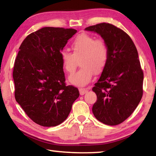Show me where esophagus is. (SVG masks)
I'll return each mask as SVG.
<instances>
[{
    "label": "esophagus",
    "mask_w": 156,
    "mask_h": 156,
    "mask_svg": "<svg viewBox=\"0 0 156 156\" xmlns=\"http://www.w3.org/2000/svg\"><path fill=\"white\" fill-rule=\"evenodd\" d=\"M79 91H80V95H84V94H86L87 92L88 91V89H84V88H80V89H79Z\"/></svg>",
    "instance_id": "obj_1"
}]
</instances>
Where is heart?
Returning a JSON list of instances; mask_svg holds the SVG:
<instances>
[{
  "mask_svg": "<svg viewBox=\"0 0 156 156\" xmlns=\"http://www.w3.org/2000/svg\"><path fill=\"white\" fill-rule=\"evenodd\" d=\"M71 48L73 54L67 50L60 53L62 67L66 72L72 74L77 67V60L81 58V68L69 80L74 85L84 86L91 80L94 73L99 74L104 70L109 58V49L103 41L87 34L76 36Z\"/></svg>",
  "mask_w": 156,
  "mask_h": 156,
  "instance_id": "heart-1",
  "label": "heart"
}]
</instances>
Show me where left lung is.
Segmentation results:
<instances>
[{
    "mask_svg": "<svg viewBox=\"0 0 156 156\" xmlns=\"http://www.w3.org/2000/svg\"><path fill=\"white\" fill-rule=\"evenodd\" d=\"M85 30L98 34L109 49L107 65L92 89L97 96L92 112L105 125H119L132 114L143 94L144 73L138 51L127 34L109 23Z\"/></svg>",
    "mask_w": 156,
    "mask_h": 156,
    "instance_id": "obj_1",
    "label": "left lung"
}]
</instances>
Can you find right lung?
<instances>
[{"label":"right lung","instance_id":"add662e5","mask_svg":"<svg viewBox=\"0 0 156 156\" xmlns=\"http://www.w3.org/2000/svg\"><path fill=\"white\" fill-rule=\"evenodd\" d=\"M74 29L46 27L26 37L15 60L14 96L28 117L43 126L67 119L78 88L66 85L60 53Z\"/></svg>","mask_w":156,"mask_h":156}]
</instances>
